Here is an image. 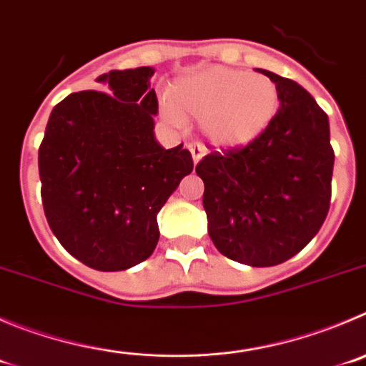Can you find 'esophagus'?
Instances as JSON below:
<instances>
[{"label":"esophagus","mask_w":366,"mask_h":366,"mask_svg":"<svg viewBox=\"0 0 366 366\" xmlns=\"http://www.w3.org/2000/svg\"><path fill=\"white\" fill-rule=\"evenodd\" d=\"M189 152H191V157H193V162L199 164L200 159H202L204 155H206V148H204L202 144H191L189 146Z\"/></svg>","instance_id":"obj_1"}]
</instances>
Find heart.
Here are the masks:
<instances>
[{
	"label": "heart",
	"mask_w": 366,
	"mask_h": 366,
	"mask_svg": "<svg viewBox=\"0 0 366 366\" xmlns=\"http://www.w3.org/2000/svg\"><path fill=\"white\" fill-rule=\"evenodd\" d=\"M280 90L267 75L227 66H209L186 75L164 102L172 124L186 119L202 122L213 144L238 148L252 142L274 121Z\"/></svg>",
	"instance_id": "heart-1"
}]
</instances>
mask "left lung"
Segmentation results:
<instances>
[{"mask_svg":"<svg viewBox=\"0 0 366 366\" xmlns=\"http://www.w3.org/2000/svg\"><path fill=\"white\" fill-rule=\"evenodd\" d=\"M280 110L258 139L197 164L204 180L207 233L224 256L271 267L298 254L330 206L334 149L329 117L295 81L269 70Z\"/></svg>","mask_w":366,"mask_h":366,"instance_id":"obj_1","label":"left lung"}]
</instances>
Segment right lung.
Here are the masks:
<instances>
[{
  "mask_svg": "<svg viewBox=\"0 0 366 366\" xmlns=\"http://www.w3.org/2000/svg\"><path fill=\"white\" fill-rule=\"evenodd\" d=\"M152 66L97 77L106 92L70 94L54 106L39 146L44 217L64 249L97 271H124L152 256L157 213L193 172L182 144L155 139Z\"/></svg>",
  "mask_w": 366,
  "mask_h": 366,
  "instance_id": "obj_1",
  "label": "right lung"
}]
</instances>
